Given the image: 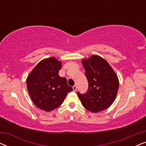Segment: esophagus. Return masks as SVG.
Listing matches in <instances>:
<instances>
[{
	"label": "esophagus",
	"instance_id": "34e87169",
	"mask_svg": "<svg viewBox=\"0 0 146 146\" xmlns=\"http://www.w3.org/2000/svg\"><path fill=\"white\" fill-rule=\"evenodd\" d=\"M72 89H73V91H74V92L76 91V89H77L76 86H72Z\"/></svg>",
	"mask_w": 146,
	"mask_h": 146
}]
</instances>
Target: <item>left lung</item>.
<instances>
[{"mask_svg": "<svg viewBox=\"0 0 146 146\" xmlns=\"http://www.w3.org/2000/svg\"><path fill=\"white\" fill-rule=\"evenodd\" d=\"M88 89L84 94L78 92L82 104L92 112H99L109 108L116 97L119 81L115 72L104 59L93 55L83 60Z\"/></svg>", "mask_w": 146, "mask_h": 146, "instance_id": "left-lung-1", "label": "left lung"}]
</instances>
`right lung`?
I'll return each mask as SVG.
<instances>
[{
	"mask_svg": "<svg viewBox=\"0 0 146 146\" xmlns=\"http://www.w3.org/2000/svg\"><path fill=\"white\" fill-rule=\"evenodd\" d=\"M61 62L55 58L44 59L34 68L27 80V88L33 103L49 111L63 103L68 93L73 90L66 78L58 75Z\"/></svg>",
	"mask_w": 146,
	"mask_h": 146,
	"instance_id": "obj_1",
	"label": "right lung"
}]
</instances>
